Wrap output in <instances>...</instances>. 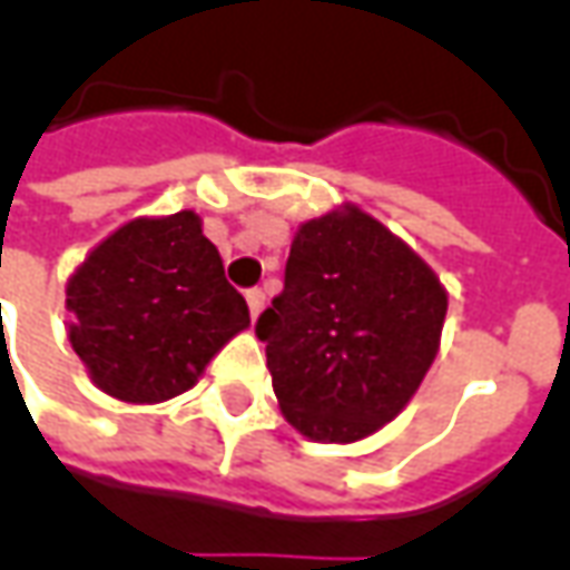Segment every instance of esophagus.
Masks as SVG:
<instances>
[{
  "label": "esophagus",
  "instance_id": "esophagus-1",
  "mask_svg": "<svg viewBox=\"0 0 570 570\" xmlns=\"http://www.w3.org/2000/svg\"><path fill=\"white\" fill-rule=\"evenodd\" d=\"M247 305L249 314H253V321H256L262 314V308H265V293H262V289H247Z\"/></svg>",
  "mask_w": 570,
  "mask_h": 570
}]
</instances>
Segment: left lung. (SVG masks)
I'll return each instance as SVG.
<instances>
[{"label":"left lung","instance_id":"1","mask_svg":"<svg viewBox=\"0 0 570 570\" xmlns=\"http://www.w3.org/2000/svg\"><path fill=\"white\" fill-rule=\"evenodd\" d=\"M449 296L415 249L354 204L293 237L284 293L262 311L277 403L317 442H357L394 421L440 351Z\"/></svg>","mask_w":570,"mask_h":570}]
</instances>
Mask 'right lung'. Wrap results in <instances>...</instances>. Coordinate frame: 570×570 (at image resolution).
<instances>
[{
	"instance_id": "1",
	"label": "right lung",
	"mask_w": 570,
	"mask_h": 570,
	"mask_svg": "<svg viewBox=\"0 0 570 570\" xmlns=\"http://www.w3.org/2000/svg\"><path fill=\"white\" fill-rule=\"evenodd\" d=\"M69 342L91 382L125 403H164L198 382L249 326L200 216H140L88 253L67 284Z\"/></svg>"
}]
</instances>
